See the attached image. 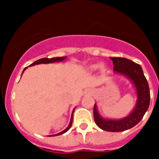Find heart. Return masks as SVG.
I'll return each instance as SVG.
<instances>
[{
    "instance_id": "heart-1",
    "label": "heart",
    "mask_w": 159,
    "mask_h": 159,
    "mask_svg": "<svg viewBox=\"0 0 159 159\" xmlns=\"http://www.w3.org/2000/svg\"><path fill=\"white\" fill-rule=\"evenodd\" d=\"M101 68H102V65L100 63L94 64V65H92L90 66V69H91V70H95V69H101Z\"/></svg>"
}]
</instances>
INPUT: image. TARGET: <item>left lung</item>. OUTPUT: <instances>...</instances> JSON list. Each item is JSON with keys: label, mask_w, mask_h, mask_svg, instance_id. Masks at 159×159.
<instances>
[{"label": "left lung", "mask_w": 159, "mask_h": 159, "mask_svg": "<svg viewBox=\"0 0 159 159\" xmlns=\"http://www.w3.org/2000/svg\"><path fill=\"white\" fill-rule=\"evenodd\" d=\"M114 65V72L131 80L137 91V100L135 108L128 116L120 120L102 118L99 115L97 106H94V119L98 127L107 132H122L137 125L143 118L149 108L150 102V88L140 65L122 57H111Z\"/></svg>", "instance_id": "1"}]
</instances>
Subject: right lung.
<instances>
[{"instance_id":"add662e5","label":"right lung","mask_w":159,"mask_h":159,"mask_svg":"<svg viewBox=\"0 0 159 159\" xmlns=\"http://www.w3.org/2000/svg\"><path fill=\"white\" fill-rule=\"evenodd\" d=\"M66 57H54V58H42V59H39L38 61H34V63H32L30 66H33V65H39V64H48V63H54V62H59V61H63L65 59ZM27 67H26L25 69H23V72L26 70V69ZM22 72V73H23ZM73 111H74V109L73 111ZM73 114H72V116H71V120H70V122H69V126L67 127V129H65L64 131L61 132V133H57V134H55V135L52 136H58V135H61V134H63V133H66V132L69 130L72 126V123H73Z\"/></svg>"}]
</instances>
